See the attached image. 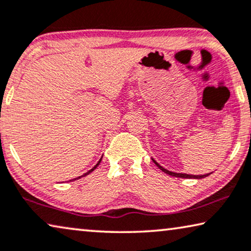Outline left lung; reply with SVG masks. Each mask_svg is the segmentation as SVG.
<instances>
[{"label": "left lung", "instance_id": "1", "mask_svg": "<svg viewBox=\"0 0 251 251\" xmlns=\"http://www.w3.org/2000/svg\"><path fill=\"white\" fill-rule=\"evenodd\" d=\"M152 162H154L155 164L157 165V168L161 169V170L163 171V172L166 173V174H169V176H176V177H184V179H202V177H205V176H208L209 174H210V173H208V174H205V176H190V174H186V173H176V172H171V171L166 170V169L163 168V166L159 165L158 163L155 161V159H152Z\"/></svg>", "mask_w": 251, "mask_h": 251}]
</instances>
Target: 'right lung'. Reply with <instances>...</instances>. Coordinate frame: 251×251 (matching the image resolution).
<instances>
[{"mask_svg": "<svg viewBox=\"0 0 251 251\" xmlns=\"http://www.w3.org/2000/svg\"><path fill=\"white\" fill-rule=\"evenodd\" d=\"M100 161H101V158L100 159V161H99V163H97V164H96L95 166H94V168H93L92 170H89V171H88V172H87V173H85V174H83V176H87V174H89L90 172H93V171H94V170H95V169L97 168V166H99V165H100ZM81 176H78V177H75V179H80V177H81ZM75 179H74V180H75ZM70 181H71V180H70Z\"/></svg>", "mask_w": 251, "mask_h": 251, "instance_id": "add662e5", "label": "right lung"}]
</instances>
